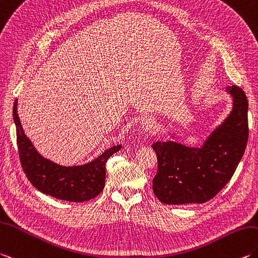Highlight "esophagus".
Masks as SVG:
<instances>
[{
  "label": "esophagus",
  "mask_w": 258,
  "mask_h": 258,
  "mask_svg": "<svg viewBox=\"0 0 258 258\" xmlns=\"http://www.w3.org/2000/svg\"><path fill=\"white\" fill-rule=\"evenodd\" d=\"M141 126H142L143 131L148 132V133H151V132H154L155 128H156V125H155V122L153 121L152 118H149V117H145V118L142 119Z\"/></svg>",
  "instance_id": "1"
}]
</instances>
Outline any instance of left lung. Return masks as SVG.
Returning <instances> with one entry per match:
<instances>
[{
  "label": "left lung",
  "instance_id": "left-lung-1",
  "mask_svg": "<svg viewBox=\"0 0 258 258\" xmlns=\"http://www.w3.org/2000/svg\"><path fill=\"white\" fill-rule=\"evenodd\" d=\"M226 92L233 99L232 111L200 148L173 141L153 144L158 161L153 191L159 201L205 203L230 181L248 140V102L237 86L226 87Z\"/></svg>",
  "mask_w": 258,
  "mask_h": 258
}]
</instances>
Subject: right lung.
Listing matches in <instances>:
<instances>
[{
    "label": "right lung",
    "instance_id": "1",
    "mask_svg": "<svg viewBox=\"0 0 258 258\" xmlns=\"http://www.w3.org/2000/svg\"><path fill=\"white\" fill-rule=\"evenodd\" d=\"M20 160L26 177L36 189L59 200L83 202L99 196L105 183V164L122 145L113 146L90 163L80 166H61L37 152L24 133L17 114V100L13 107Z\"/></svg>",
    "mask_w": 258,
    "mask_h": 258
}]
</instances>
